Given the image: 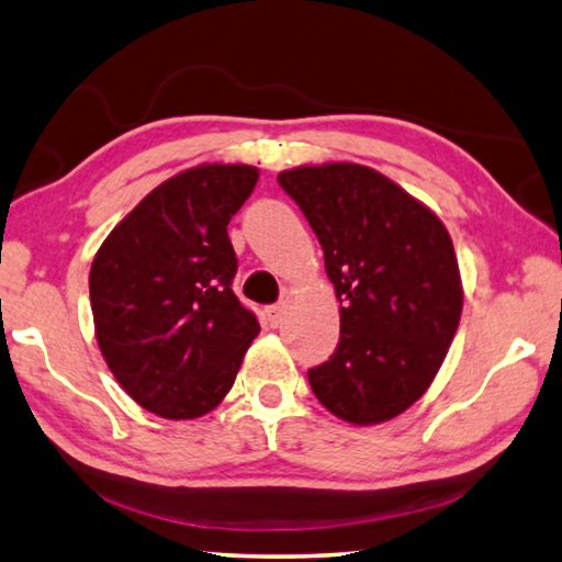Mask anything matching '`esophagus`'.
I'll list each match as a JSON object with an SVG mask.
<instances>
[{"instance_id":"34e87169","label":"esophagus","mask_w":562,"mask_h":562,"mask_svg":"<svg viewBox=\"0 0 562 562\" xmlns=\"http://www.w3.org/2000/svg\"><path fill=\"white\" fill-rule=\"evenodd\" d=\"M282 317H284V307H282V304H272V307H268V322H270V327H280V325H282Z\"/></svg>"}]
</instances>
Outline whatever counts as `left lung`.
<instances>
[{
  "instance_id": "8db88e82",
  "label": "left lung",
  "mask_w": 562,
  "mask_h": 562,
  "mask_svg": "<svg viewBox=\"0 0 562 562\" xmlns=\"http://www.w3.org/2000/svg\"><path fill=\"white\" fill-rule=\"evenodd\" d=\"M325 250L339 300V345L310 386L349 424L406 412L439 372L459 329L463 290L451 235L394 180L357 164L278 176Z\"/></svg>"
}]
</instances>
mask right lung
Returning <instances> with one entry per match:
<instances>
[{"mask_svg":"<svg viewBox=\"0 0 562 562\" xmlns=\"http://www.w3.org/2000/svg\"><path fill=\"white\" fill-rule=\"evenodd\" d=\"M258 168L183 170L113 227L91 265L101 355L133 402L164 418H198L231 392L258 317L233 292L227 223Z\"/></svg>","mask_w":562,"mask_h":562,"instance_id":"right-lung-1","label":"right lung"}]
</instances>
